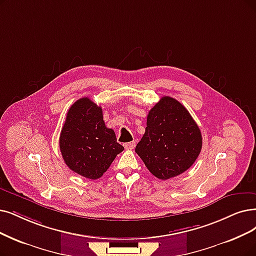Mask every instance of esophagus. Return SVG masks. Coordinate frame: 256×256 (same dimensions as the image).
Here are the masks:
<instances>
[{"instance_id":"esophagus-1","label":"esophagus","mask_w":256,"mask_h":256,"mask_svg":"<svg viewBox=\"0 0 256 256\" xmlns=\"http://www.w3.org/2000/svg\"><path fill=\"white\" fill-rule=\"evenodd\" d=\"M124 147L125 149L127 150H132L134 147H136V142L132 140V142H125L124 144Z\"/></svg>"}]
</instances>
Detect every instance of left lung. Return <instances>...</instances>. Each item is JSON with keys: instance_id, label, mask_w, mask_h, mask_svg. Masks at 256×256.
<instances>
[{"instance_id": "obj_1", "label": "left lung", "mask_w": 256, "mask_h": 256, "mask_svg": "<svg viewBox=\"0 0 256 256\" xmlns=\"http://www.w3.org/2000/svg\"><path fill=\"white\" fill-rule=\"evenodd\" d=\"M200 130L178 100L162 96L148 114L145 134L136 152L160 180H169L188 170L202 150Z\"/></svg>"}]
</instances>
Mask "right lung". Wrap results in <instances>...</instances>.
<instances>
[{"instance_id":"1","label":"right lung","mask_w":256,"mask_h":256,"mask_svg":"<svg viewBox=\"0 0 256 256\" xmlns=\"http://www.w3.org/2000/svg\"><path fill=\"white\" fill-rule=\"evenodd\" d=\"M60 150L69 169L89 180L100 178L124 150L107 128L102 107L82 98L68 110L60 136Z\"/></svg>"}]
</instances>
